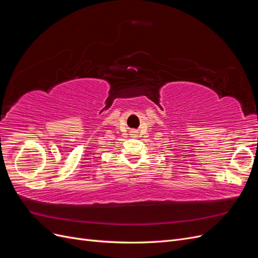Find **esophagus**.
Returning a JSON list of instances; mask_svg holds the SVG:
<instances>
[{
	"mask_svg": "<svg viewBox=\"0 0 258 258\" xmlns=\"http://www.w3.org/2000/svg\"><path fill=\"white\" fill-rule=\"evenodd\" d=\"M130 134H131V136L137 137V136H138V131H137V130H132V131L130 132Z\"/></svg>",
	"mask_w": 258,
	"mask_h": 258,
	"instance_id": "1",
	"label": "esophagus"
}]
</instances>
